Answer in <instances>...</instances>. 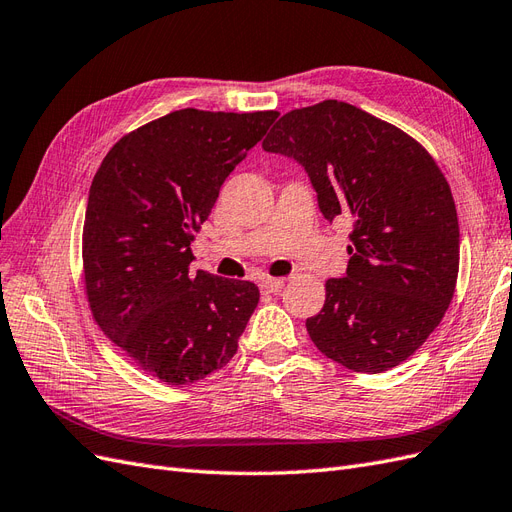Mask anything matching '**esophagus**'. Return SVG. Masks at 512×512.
Returning <instances> with one entry per match:
<instances>
[{
	"instance_id": "34e87169",
	"label": "esophagus",
	"mask_w": 512,
	"mask_h": 512,
	"mask_svg": "<svg viewBox=\"0 0 512 512\" xmlns=\"http://www.w3.org/2000/svg\"><path fill=\"white\" fill-rule=\"evenodd\" d=\"M260 288L265 292H280L284 288V280H275V277H262Z\"/></svg>"
}]
</instances>
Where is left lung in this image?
<instances>
[{
  "instance_id": "left-lung-1",
  "label": "left lung",
  "mask_w": 512,
  "mask_h": 512,
  "mask_svg": "<svg viewBox=\"0 0 512 512\" xmlns=\"http://www.w3.org/2000/svg\"><path fill=\"white\" fill-rule=\"evenodd\" d=\"M301 164L324 220H352L348 269L327 280L305 327L316 348L361 374L406 361L451 305L459 222L438 164L412 136L346 102L297 108L262 141Z\"/></svg>"
}]
</instances>
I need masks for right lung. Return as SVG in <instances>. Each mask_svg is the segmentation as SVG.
Masks as SVG:
<instances>
[{
    "mask_svg": "<svg viewBox=\"0 0 512 512\" xmlns=\"http://www.w3.org/2000/svg\"><path fill=\"white\" fill-rule=\"evenodd\" d=\"M275 111L181 108L123 136L91 181L83 267L104 335L158 380L222 369L258 305V286L190 271L192 239Z\"/></svg>",
    "mask_w": 512,
    "mask_h": 512,
    "instance_id": "1",
    "label": "right lung"
}]
</instances>
